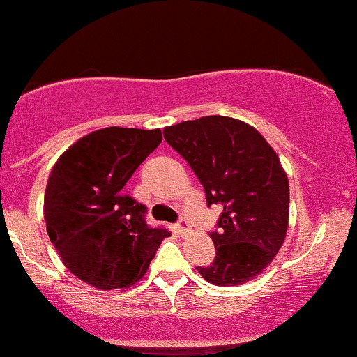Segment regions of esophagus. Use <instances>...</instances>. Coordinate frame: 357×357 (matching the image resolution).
<instances>
[{
    "label": "esophagus",
    "instance_id": "esophagus-1",
    "mask_svg": "<svg viewBox=\"0 0 357 357\" xmlns=\"http://www.w3.org/2000/svg\"><path fill=\"white\" fill-rule=\"evenodd\" d=\"M176 229H178V232L181 236H186V234H190V231H191V226H190V222L186 219H181L179 220L178 224H176Z\"/></svg>",
    "mask_w": 357,
    "mask_h": 357
}]
</instances>
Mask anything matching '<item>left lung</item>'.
<instances>
[{
	"mask_svg": "<svg viewBox=\"0 0 357 357\" xmlns=\"http://www.w3.org/2000/svg\"><path fill=\"white\" fill-rule=\"evenodd\" d=\"M164 138L204 185L207 204L220 205L210 232L215 260L197 267L213 286H241L272 264L289 227V179L279 155L257 128L227 116L167 126Z\"/></svg>",
	"mask_w": 357,
	"mask_h": 357,
	"instance_id": "left-lung-1",
	"label": "left lung"
}]
</instances>
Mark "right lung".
Wrapping results in <instances>:
<instances>
[{
    "mask_svg": "<svg viewBox=\"0 0 357 357\" xmlns=\"http://www.w3.org/2000/svg\"><path fill=\"white\" fill-rule=\"evenodd\" d=\"M162 142L160 130L109 126L59 155L44 193L47 234L71 273L112 291L137 284L166 229L145 224V205L125 195L126 181Z\"/></svg>",
    "mask_w": 357,
    "mask_h": 357,
    "instance_id": "add662e5",
    "label": "right lung"
}]
</instances>
